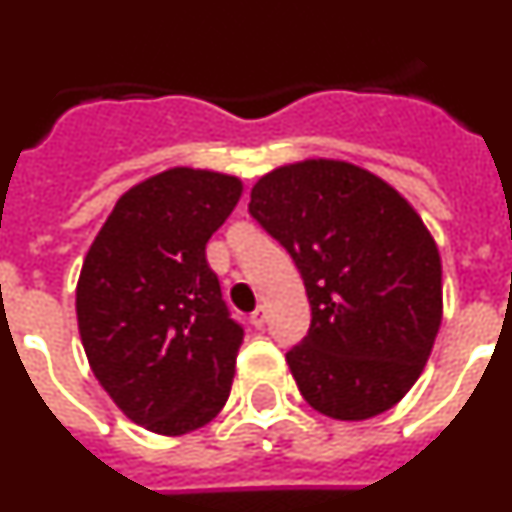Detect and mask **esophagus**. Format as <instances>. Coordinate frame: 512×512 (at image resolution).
I'll return each instance as SVG.
<instances>
[{
  "instance_id": "obj_1",
  "label": "esophagus",
  "mask_w": 512,
  "mask_h": 512,
  "mask_svg": "<svg viewBox=\"0 0 512 512\" xmlns=\"http://www.w3.org/2000/svg\"><path fill=\"white\" fill-rule=\"evenodd\" d=\"M251 323L256 325V328H264V323H266V307L264 305H259L256 310L251 312Z\"/></svg>"
}]
</instances>
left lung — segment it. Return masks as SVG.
<instances>
[{
  "mask_svg": "<svg viewBox=\"0 0 512 512\" xmlns=\"http://www.w3.org/2000/svg\"><path fill=\"white\" fill-rule=\"evenodd\" d=\"M248 212L300 269L307 336L287 351L310 408L366 420L408 395L441 325V256L397 189L346 161L261 176Z\"/></svg>",
  "mask_w": 512,
  "mask_h": 512,
  "instance_id": "obj_1",
  "label": "left lung"
}]
</instances>
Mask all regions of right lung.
Listing matches in <instances>:
<instances>
[{
	"label": "right lung",
	"instance_id": "right-lung-1",
	"mask_svg": "<svg viewBox=\"0 0 512 512\" xmlns=\"http://www.w3.org/2000/svg\"><path fill=\"white\" fill-rule=\"evenodd\" d=\"M235 176L169 169L117 200L76 287L94 377L133 423L182 436L230 395L243 325L230 318L205 246L241 200Z\"/></svg>",
	"mask_w": 512,
	"mask_h": 512
}]
</instances>
